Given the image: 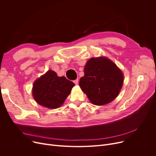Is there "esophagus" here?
I'll return each instance as SVG.
<instances>
[{"mask_svg":"<svg viewBox=\"0 0 156 156\" xmlns=\"http://www.w3.org/2000/svg\"><path fill=\"white\" fill-rule=\"evenodd\" d=\"M73 82H74V83H75V85H78V79H76L75 80H74Z\"/></svg>","mask_w":156,"mask_h":156,"instance_id":"obj_1","label":"esophagus"}]
</instances>
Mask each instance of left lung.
<instances>
[{
  "mask_svg": "<svg viewBox=\"0 0 156 156\" xmlns=\"http://www.w3.org/2000/svg\"><path fill=\"white\" fill-rule=\"evenodd\" d=\"M84 72L79 85L92 104L104 105L118 95L123 75L111 60L105 57L92 58L88 61Z\"/></svg>",
  "mask_w": 156,
  "mask_h": 156,
  "instance_id": "left-lung-1",
  "label": "left lung"
}]
</instances>
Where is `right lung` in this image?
<instances>
[{"mask_svg":"<svg viewBox=\"0 0 156 156\" xmlns=\"http://www.w3.org/2000/svg\"><path fill=\"white\" fill-rule=\"evenodd\" d=\"M75 84L64 76H57L49 70L35 81L33 95L36 102L44 107L56 109L63 104Z\"/></svg>","mask_w":156,"mask_h":156,"instance_id":"obj_1","label":"right lung"}]
</instances>
